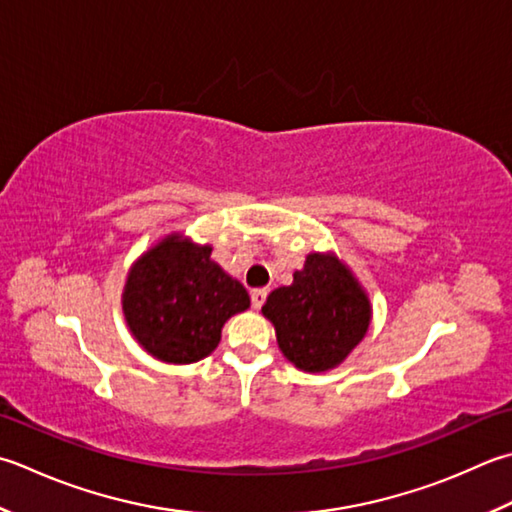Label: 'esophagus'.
Returning a JSON list of instances; mask_svg holds the SVG:
<instances>
[{
	"mask_svg": "<svg viewBox=\"0 0 512 512\" xmlns=\"http://www.w3.org/2000/svg\"><path fill=\"white\" fill-rule=\"evenodd\" d=\"M266 297H268L266 290H264V288H257V290H253V293H250V304H253L255 310H259V308L264 306Z\"/></svg>",
	"mask_w": 512,
	"mask_h": 512,
	"instance_id": "esophagus-1",
	"label": "esophagus"
}]
</instances>
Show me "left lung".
I'll return each mask as SVG.
<instances>
[{
    "instance_id": "left-lung-1",
    "label": "left lung",
    "mask_w": 512,
    "mask_h": 512,
    "mask_svg": "<svg viewBox=\"0 0 512 512\" xmlns=\"http://www.w3.org/2000/svg\"><path fill=\"white\" fill-rule=\"evenodd\" d=\"M262 313L275 324L286 359L306 373L342 364L370 324L368 297L333 255L313 253L293 284L268 295Z\"/></svg>"
}]
</instances>
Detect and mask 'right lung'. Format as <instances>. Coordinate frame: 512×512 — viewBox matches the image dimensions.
<instances>
[{
  "mask_svg": "<svg viewBox=\"0 0 512 512\" xmlns=\"http://www.w3.org/2000/svg\"><path fill=\"white\" fill-rule=\"evenodd\" d=\"M248 306L246 288L210 259V246L177 235L142 255L124 288L128 328L168 364H193L213 353L226 319Z\"/></svg>",
  "mask_w": 512,
  "mask_h": 512,
  "instance_id": "1",
  "label": "right lung"
}]
</instances>
